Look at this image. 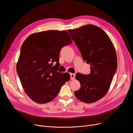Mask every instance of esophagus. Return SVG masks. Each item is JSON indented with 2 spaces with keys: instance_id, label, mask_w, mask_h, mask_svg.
Here are the masks:
<instances>
[{
  "instance_id": "esophagus-1",
  "label": "esophagus",
  "mask_w": 133,
  "mask_h": 133,
  "mask_svg": "<svg viewBox=\"0 0 133 133\" xmlns=\"http://www.w3.org/2000/svg\"><path fill=\"white\" fill-rule=\"evenodd\" d=\"M70 78L71 79H74L75 78V74H70Z\"/></svg>"
}]
</instances>
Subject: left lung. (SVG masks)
I'll return each instance as SVG.
<instances>
[{"label": "left lung", "mask_w": 133, "mask_h": 133, "mask_svg": "<svg viewBox=\"0 0 133 133\" xmlns=\"http://www.w3.org/2000/svg\"><path fill=\"white\" fill-rule=\"evenodd\" d=\"M68 31L91 69L89 75H76L81 87L74 94L82 102H95L106 95L116 70L115 47L109 36L95 25H85Z\"/></svg>", "instance_id": "obj_1"}]
</instances>
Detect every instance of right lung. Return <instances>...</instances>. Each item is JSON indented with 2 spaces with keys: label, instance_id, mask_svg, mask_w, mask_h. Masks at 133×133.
Segmentation results:
<instances>
[{
  "label": "right lung",
  "instance_id": "1",
  "mask_svg": "<svg viewBox=\"0 0 133 133\" xmlns=\"http://www.w3.org/2000/svg\"><path fill=\"white\" fill-rule=\"evenodd\" d=\"M72 43L64 30L34 33L23 42L17 71L24 91L34 102L43 104L51 101L70 79L68 72L57 70L61 49Z\"/></svg>",
  "mask_w": 133,
  "mask_h": 133
}]
</instances>
